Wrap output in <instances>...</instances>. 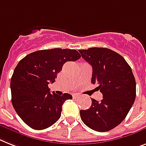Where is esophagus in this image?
<instances>
[{
    "instance_id": "esophagus-1",
    "label": "esophagus",
    "mask_w": 146,
    "mask_h": 146,
    "mask_svg": "<svg viewBox=\"0 0 146 146\" xmlns=\"http://www.w3.org/2000/svg\"><path fill=\"white\" fill-rule=\"evenodd\" d=\"M73 99H77V98H79V94H73Z\"/></svg>"
}]
</instances>
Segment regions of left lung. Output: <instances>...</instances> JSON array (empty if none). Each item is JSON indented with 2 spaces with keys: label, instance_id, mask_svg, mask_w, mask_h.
Masks as SVG:
<instances>
[{
  "label": "left lung",
  "instance_id": "8db88e82",
  "mask_svg": "<svg viewBox=\"0 0 146 146\" xmlns=\"http://www.w3.org/2000/svg\"><path fill=\"white\" fill-rule=\"evenodd\" d=\"M92 65V83L98 85L101 101L92 98V106L80 110L84 124L98 132H106L120 124L129 112L136 98V81L132 70L121 55L107 48L79 50Z\"/></svg>",
  "mask_w": 146,
  "mask_h": 146
}]
</instances>
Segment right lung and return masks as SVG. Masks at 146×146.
I'll return each mask as SVG.
<instances>
[{
	"label": "right lung",
	"instance_id": "1",
	"mask_svg": "<svg viewBox=\"0 0 146 146\" xmlns=\"http://www.w3.org/2000/svg\"><path fill=\"white\" fill-rule=\"evenodd\" d=\"M81 55L75 49L52 48L28 54L19 62L10 82L12 104L27 125L34 130L49 127L58 120L70 94L51 93L48 85L55 82L67 61H77Z\"/></svg>",
	"mask_w": 146,
	"mask_h": 146
}]
</instances>
